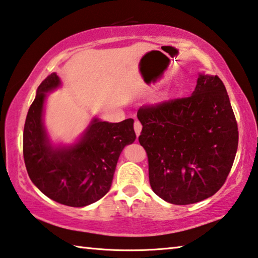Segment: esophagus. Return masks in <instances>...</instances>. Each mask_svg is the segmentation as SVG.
Wrapping results in <instances>:
<instances>
[{"instance_id":"esophagus-1","label":"esophagus","mask_w":258,"mask_h":258,"mask_svg":"<svg viewBox=\"0 0 258 258\" xmlns=\"http://www.w3.org/2000/svg\"><path fill=\"white\" fill-rule=\"evenodd\" d=\"M134 131H135V134H137V137H139L140 133H141V131H142V124L140 123L139 120L134 121Z\"/></svg>"}]
</instances>
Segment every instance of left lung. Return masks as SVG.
Listing matches in <instances>:
<instances>
[{
  "mask_svg": "<svg viewBox=\"0 0 258 258\" xmlns=\"http://www.w3.org/2000/svg\"><path fill=\"white\" fill-rule=\"evenodd\" d=\"M139 142L149 161L151 189L165 202L190 205L221 189L238 149V124L218 76L200 74L185 98L145 104Z\"/></svg>",
  "mask_w": 258,
  "mask_h": 258,
  "instance_id": "left-lung-1",
  "label": "left lung"
}]
</instances>
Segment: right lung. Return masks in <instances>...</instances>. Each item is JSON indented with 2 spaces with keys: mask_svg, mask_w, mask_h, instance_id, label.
Returning a JSON list of instances; mask_svg holds the SVG:
<instances>
[{
  "mask_svg": "<svg viewBox=\"0 0 258 258\" xmlns=\"http://www.w3.org/2000/svg\"><path fill=\"white\" fill-rule=\"evenodd\" d=\"M60 85L53 73L37 89L26 117L23 151L30 180L46 197L71 207H84L110 190L117 161L124 148L135 141L132 118L108 123L97 118L75 145L53 148L44 125L46 92Z\"/></svg>",
  "mask_w": 258,
  "mask_h": 258,
  "instance_id": "right-lung-1",
  "label": "right lung"
}]
</instances>
